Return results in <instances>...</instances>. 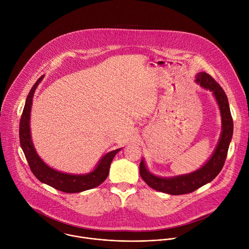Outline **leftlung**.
<instances>
[{"instance_id":"8db88e82","label":"left lung","mask_w":249,"mask_h":249,"mask_svg":"<svg viewBox=\"0 0 249 249\" xmlns=\"http://www.w3.org/2000/svg\"><path fill=\"white\" fill-rule=\"evenodd\" d=\"M196 83L200 84L202 88L213 91L219 104L222 116V134L219 144L210 160L201 168L189 174L167 178L159 177L147 169L144 160H142L140 162V175L150 187L157 191L170 195L191 193L211 182L221 172L225 164L233 132V122L227 94L221 86L207 73H199L196 76Z\"/></svg>"}]
</instances>
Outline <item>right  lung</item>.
I'll use <instances>...</instances> for the list:
<instances>
[{
	"label": "right lung",
	"instance_id": "1",
	"mask_svg": "<svg viewBox=\"0 0 249 249\" xmlns=\"http://www.w3.org/2000/svg\"><path fill=\"white\" fill-rule=\"evenodd\" d=\"M42 79L43 76L40 77L31 88L26 97L24 108L19 121L20 147L24 153L32 173L39 181L66 193H78L97 187L106 179L109 173L111 161L121 149H117L106 154L99 160L93 171L82 175L64 173L51 168L38 157L36 151H35L30 136L29 118L33 94Z\"/></svg>",
	"mask_w": 249,
	"mask_h": 249
}]
</instances>
